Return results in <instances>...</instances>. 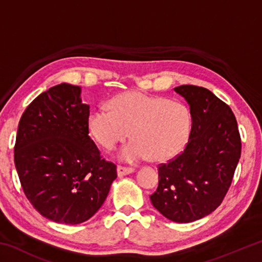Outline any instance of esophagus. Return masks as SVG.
<instances>
[{
    "mask_svg": "<svg viewBox=\"0 0 262 262\" xmlns=\"http://www.w3.org/2000/svg\"><path fill=\"white\" fill-rule=\"evenodd\" d=\"M134 171H135V168H133V167H125V166H120V165L117 167L118 177L127 176V174H129V173H133V172H134Z\"/></svg>",
    "mask_w": 262,
    "mask_h": 262,
    "instance_id": "obj_1",
    "label": "esophagus"
}]
</instances>
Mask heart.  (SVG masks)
Returning <instances> with one entry per match:
<instances>
[{
  "instance_id": "obj_1",
  "label": "heart",
  "mask_w": 262,
  "mask_h": 262,
  "mask_svg": "<svg viewBox=\"0 0 262 262\" xmlns=\"http://www.w3.org/2000/svg\"><path fill=\"white\" fill-rule=\"evenodd\" d=\"M110 108L97 107L88 115V129L105 150H112L129 135L120 151L123 162L174 158L188 143L192 114L179 101L142 92H126L111 100Z\"/></svg>"
}]
</instances>
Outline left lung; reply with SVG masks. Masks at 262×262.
<instances>
[{"mask_svg":"<svg viewBox=\"0 0 262 262\" xmlns=\"http://www.w3.org/2000/svg\"><path fill=\"white\" fill-rule=\"evenodd\" d=\"M187 100L192 132L184 151L158 166L152 206L166 219L189 223L219 207L241 158L242 141L236 117L224 101L206 88H174Z\"/></svg>","mask_w":262,"mask_h":262,"instance_id":"obj_1","label":"left lung"}]
</instances>
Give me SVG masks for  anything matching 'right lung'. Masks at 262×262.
Here are the masks:
<instances>
[{
    "instance_id": "right-lung-1",
    "label": "right lung",
    "mask_w": 262,
    "mask_h": 262,
    "mask_svg": "<svg viewBox=\"0 0 262 262\" xmlns=\"http://www.w3.org/2000/svg\"><path fill=\"white\" fill-rule=\"evenodd\" d=\"M90 106L81 88L62 83L39 95L21 115L15 165L25 196L56 223L79 224L103 205L117 166L89 136Z\"/></svg>"
}]
</instances>
